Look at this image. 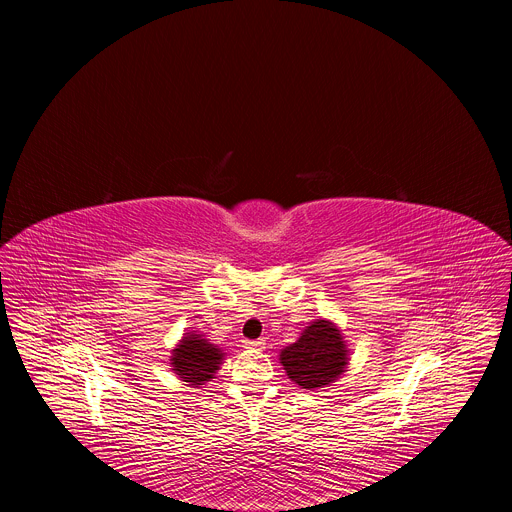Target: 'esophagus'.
<instances>
[{
    "label": "esophagus",
    "instance_id": "obj_1",
    "mask_svg": "<svg viewBox=\"0 0 512 512\" xmlns=\"http://www.w3.org/2000/svg\"><path fill=\"white\" fill-rule=\"evenodd\" d=\"M243 346L249 348V350H263L265 348V340H245Z\"/></svg>",
    "mask_w": 512,
    "mask_h": 512
}]
</instances>
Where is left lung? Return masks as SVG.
I'll use <instances>...</instances> for the list:
<instances>
[{"mask_svg": "<svg viewBox=\"0 0 512 512\" xmlns=\"http://www.w3.org/2000/svg\"><path fill=\"white\" fill-rule=\"evenodd\" d=\"M348 352L342 330L334 322L318 318L304 328L294 344L279 352V362L287 379L300 389L316 391L332 387L346 373Z\"/></svg>", "mask_w": 512, "mask_h": 512, "instance_id": "1", "label": "left lung"}]
</instances>
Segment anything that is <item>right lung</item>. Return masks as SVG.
<instances>
[{"label":"right lung","mask_w":512,"mask_h":512,"mask_svg":"<svg viewBox=\"0 0 512 512\" xmlns=\"http://www.w3.org/2000/svg\"><path fill=\"white\" fill-rule=\"evenodd\" d=\"M223 360L225 352L196 330L186 332L170 356L174 375L194 389L214 379Z\"/></svg>","instance_id":"1"}]
</instances>
